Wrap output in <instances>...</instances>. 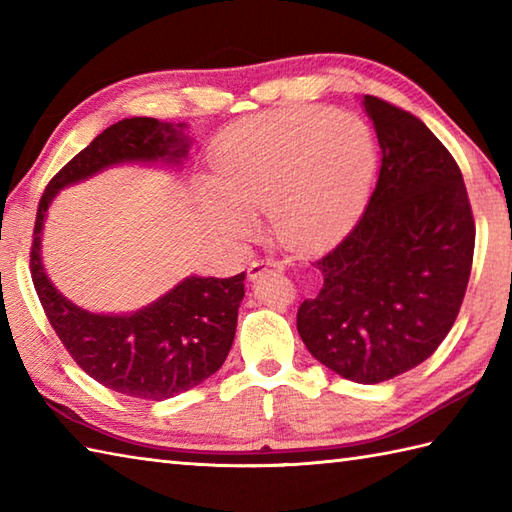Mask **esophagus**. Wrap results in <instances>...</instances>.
<instances>
[{
  "instance_id": "esophagus-1",
  "label": "esophagus",
  "mask_w": 512,
  "mask_h": 512,
  "mask_svg": "<svg viewBox=\"0 0 512 512\" xmlns=\"http://www.w3.org/2000/svg\"><path fill=\"white\" fill-rule=\"evenodd\" d=\"M268 270H284V264L277 262L273 257H266V259H255L253 264L248 266V279L255 281L257 277H262Z\"/></svg>"
}]
</instances>
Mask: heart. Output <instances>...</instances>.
I'll list each match as a JSON object with an SVG mask.
<instances>
[{"instance_id":"b5f03b06","label":"heart","mask_w":512,"mask_h":512,"mask_svg":"<svg viewBox=\"0 0 512 512\" xmlns=\"http://www.w3.org/2000/svg\"><path fill=\"white\" fill-rule=\"evenodd\" d=\"M374 169V138L352 114L295 107L257 116L213 151V211L231 228L270 213L286 244L312 248L339 231Z\"/></svg>"}]
</instances>
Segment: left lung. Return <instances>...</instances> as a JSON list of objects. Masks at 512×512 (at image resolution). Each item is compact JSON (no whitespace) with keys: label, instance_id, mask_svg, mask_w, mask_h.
I'll return each instance as SVG.
<instances>
[{"label":"left lung","instance_id":"1","mask_svg":"<svg viewBox=\"0 0 512 512\" xmlns=\"http://www.w3.org/2000/svg\"><path fill=\"white\" fill-rule=\"evenodd\" d=\"M380 145L376 189L343 242L319 257L323 286L297 312L310 354L374 385L438 350L469 286L475 222L462 171L420 118L365 96Z\"/></svg>","mask_w":512,"mask_h":512}]
</instances>
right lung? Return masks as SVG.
<instances>
[{
	"instance_id": "add662e5",
	"label": "right lung",
	"mask_w": 512,
	"mask_h": 512,
	"mask_svg": "<svg viewBox=\"0 0 512 512\" xmlns=\"http://www.w3.org/2000/svg\"><path fill=\"white\" fill-rule=\"evenodd\" d=\"M182 125L134 116L107 127L43 191L30 248V275L43 312L74 363L118 394L165 400L213 376L226 361L244 299L246 273L189 277L134 314H92L65 299L41 264V228L63 187L121 162H178L187 156Z\"/></svg>"
}]
</instances>
